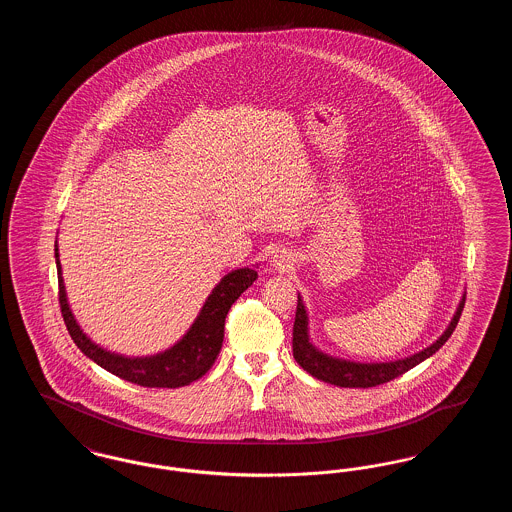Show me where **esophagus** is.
<instances>
[{
	"label": "esophagus",
	"mask_w": 512,
	"mask_h": 512,
	"mask_svg": "<svg viewBox=\"0 0 512 512\" xmlns=\"http://www.w3.org/2000/svg\"><path fill=\"white\" fill-rule=\"evenodd\" d=\"M270 263H272L274 267L280 268V270H284V268H286V263H288V261H286V257H282V255H274Z\"/></svg>",
	"instance_id": "34e87169"
}]
</instances>
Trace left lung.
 I'll list each match as a JSON object with an SVG mask.
<instances>
[{"instance_id":"left-lung-1","label":"left lung","mask_w":512,"mask_h":512,"mask_svg":"<svg viewBox=\"0 0 512 512\" xmlns=\"http://www.w3.org/2000/svg\"><path fill=\"white\" fill-rule=\"evenodd\" d=\"M463 309L464 297L463 301L459 303V309L451 320V324L447 326V330L441 334V338L436 343H432L424 351H418V353H414L407 359H401V361L366 365V363H351V361L334 359V357H328V355H324V353L315 349L313 343L309 341V336H307L305 307H303L301 299L297 297V311H295V322H293V359L303 370H307L311 376H315L322 382H328V384H334V386H340V388H374V386H380V384L395 380L397 376L405 374L407 370H411L418 363L432 357L439 347L451 338L453 330L457 328V322L461 318Z\"/></svg>"}]
</instances>
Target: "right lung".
<instances>
[{
  "label": "right lung",
  "mask_w": 512,
  "mask_h": 512,
  "mask_svg": "<svg viewBox=\"0 0 512 512\" xmlns=\"http://www.w3.org/2000/svg\"><path fill=\"white\" fill-rule=\"evenodd\" d=\"M57 259V280H59V307L78 349L90 357L101 368L119 376L126 382L144 386V388H182L199 380L219 357L222 338H224V320L232 307V303L257 280V270L238 268L226 274L219 286L205 301L199 317L195 318L190 332L178 341L169 351L144 357V359H128L115 353H109L88 340L78 328L73 313L67 303L65 286L61 278L59 253L55 249Z\"/></svg>",
  "instance_id": "obj_1"
}]
</instances>
